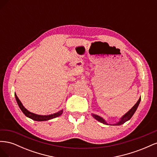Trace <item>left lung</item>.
I'll return each mask as SVG.
<instances>
[{"mask_svg":"<svg viewBox=\"0 0 157 157\" xmlns=\"http://www.w3.org/2000/svg\"><path fill=\"white\" fill-rule=\"evenodd\" d=\"M140 101H141V97H140V98L139 99V100L137 101V102L135 104L134 106L129 111H128L127 113H126L125 115L121 118V120L119 122H118V123H117V124H114V125H118H118H121V124H124V122H126L128 121V120H130V118H132V117L133 116V115H134V113L136 112V109H137V107H138L139 104H140ZM92 116H93V117H94V118H96V119L97 121H98L99 122H101V123H103V124H107V123H106V122H105V121H104L101 117H100L99 116H98V115H92Z\"/></svg>","mask_w":157,"mask_h":157,"instance_id":"1","label":"left lung"}]
</instances>
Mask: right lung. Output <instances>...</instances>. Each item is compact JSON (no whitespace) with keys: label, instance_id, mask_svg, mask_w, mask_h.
<instances>
[{"label":"right lung","instance_id":"right-lung-1","mask_svg":"<svg viewBox=\"0 0 157 157\" xmlns=\"http://www.w3.org/2000/svg\"><path fill=\"white\" fill-rule=\"evenodd\" d=\"M15 97H16V101L18 104L19 107H20V109L22 111V112L24 113V115L29 117L30 118H31V119L34 120V121H48V120H50V119H52V118H54L57 117H59L60 116L61 114H62L63 113V110H61L60 111H59L58 113H54L53 114V115H47V116H42V115H36V114H34L33 113H31L29 112V111H27V109L23 107V105H22L21 102L20 101V99H19V98H17V95L15 93Z\"/></svg>","mask_w":157,"mask_h":157}]
</instances>
